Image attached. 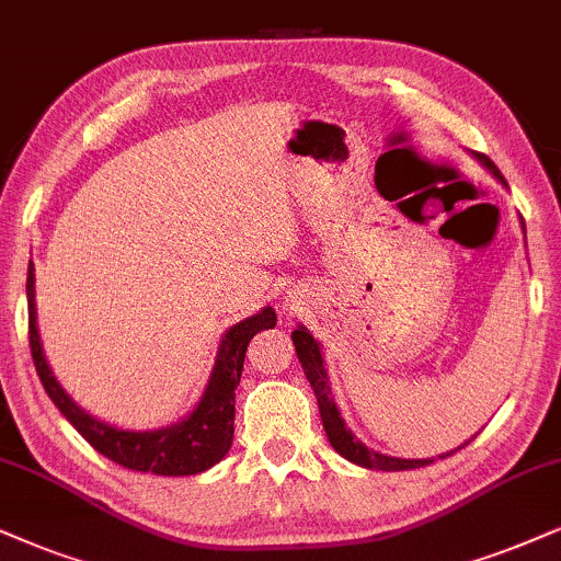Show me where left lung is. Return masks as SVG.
Instances as JSON below:
<instances>
[{
  "mask_svg": "<svg viewBox=\"0 0 561 561\" xmlns=\"http://www.w3.org/2000/svg\"><path fill=\"white\" fill-rule=\"evenodd\" d=\"M471 154H473V160L481 162V165H484L489 173L494 175V179H497L500 183H505L497 165H494L486 154H481V152H471ZM523 230H526V225H523ZM293 342H295L297 359H300V365L305 370V378L310 380V388H313V393L318 399V411H321L325 435H329L331 448L336 450L339 456H344L346 460H352V463L363 466V469H373V471L422 469V466H430L432 460H435V458H396V456H386V453L367 448L363 439H357V435L346 427L342 420V411H339L336 401H333L331 386H329V373H325V365H323L321 342L313 339V333L305 329V325H297V329L293 331ZM460 448H463V445H460ZM460 448H456V450H460ZM456 450L443 453V456H437V458H448Z\"/></svg>",
  "mask_w": 561,
  "mask_h": 561,
  "instance_id": "left-lung-1",
  "label": "left lung"
}]
</instances>
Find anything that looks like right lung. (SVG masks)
I'll return each mask as SVG.
<instances>
[{
    "instance_id": "obj_1",
    "label": "right lung",
    "mask_w": 561,
    "mask_h": 561,
    "mask_svg": "<svg viewBox=\"0 0 561 561\" xmlns=\"http://www.w3.org/2000/svg\"><path fill=\"white\" fill-rule=\"evenodd\" d=\"M27 333H31V354L38 378L44 382L48 399L67 416L69 424L88 439L101 456L111 458L124 469L158 473V477H194L211 469L228 456L232 435H236V388L243 373L245 350L259 331L274 329L276 313L272 305L261 308L245 321L230 325L219 342L215 367L196 407L181 422L158 430H124L108 424L90 411H84L72 396L61 388L48 365L44 344H41L38 318H35V266L27 264Z\"/></svg>"
}]
</instances>
